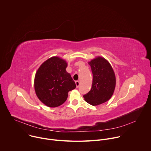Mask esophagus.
<instances>
[{
	"mask_svg": "<svg viewBox=\"0 0 151 151\" xmlns=\"http://www.w3.org/2000/svg\"><path fill=\"white\" fill-rule=\"evenodd\" d=\"M75 83H76V87L78 88L79 87V85H80V82L79 81H75Z\"/></svg>",
	"mask_w": 151,
	"mask_h": 151,
	"instance_id": "1",
	"label": "esophagus"
}]
</instances>
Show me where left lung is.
Here are the masks:
<instances>
[{
  "label": "left lung",
  "mask_w": 151,
  "mask_h": 151,
  "mask_svg": "<svg viewBox=\"0 0 151 151\" xmlns=\"http://www.w3.org/2000/svg\"><path fill=\"white\" fill-rule=\"evenodd\" d=\"M93 73L90 91L83 95L88 103L97 106L109 100L115 90L116 78L109 63L102 57H97L88 63Z\"/></svg>",
  "instance_id": "1"
}]
</instances>
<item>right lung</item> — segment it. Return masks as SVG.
Segmentation results:
<instances>
[{
	"label": "right lung",
	"mask_w": 151,
	"mask_h": 151,
	"mask_svg": "<svg viewBox=\"0 0 151 151\" xmlns=\"http://www.w3.org/2000/svg\"><path fill=\"white\" fill-rule=\"evenodd\" d=\"M67 66L65 60L53 57L42 64L36 73V94L48 107H55L63 104L68 93L76 88L75 81L66 70Z\"/></svg>",
	"instance_id": "right-lung-1"
}]
</instances>
